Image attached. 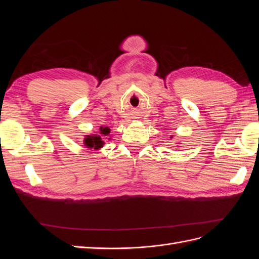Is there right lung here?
<instances>
[{"mask_svg":"<svg viewBox=\"0 0 259 259\" xmlns=\"http://www.w3.org/2000/svg\"><path fill=\"white\" fill-rule=\"evenodd\" d=\"M100 134L107 136L110 133V128L109 127H100ZM84 145L88 146L89 148H94V149H99L103 147L104 142L101 140V137L99 135H93V136H86L84 139Z\"/></svg>","mask_w":259,"mask_h":259,"instance_id":"add662e5","label":"right lung"}]
</instances>
